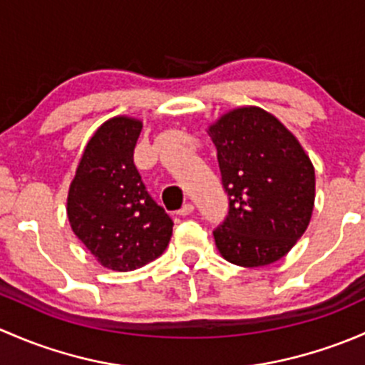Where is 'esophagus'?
Returning <instances> with one entry per match:
<instances>
[{"instance_id": "esophagus-1", "label": "esophagus", "mask_w": 365, "mask_h": 365, "mask_svg": "<svg viewBox=\"0 0 365 365\" xmlns=\"http://www.w3.org/2000/svg\"><path fill=\"white\" fill-rule=\"evenodd\" d=\"M193 210H195L193 204H190V202H187V204H184L182 207L178 210V214H179V216H182V217H184V216H190V214L193 212Z\"/></svg>"}]
</instances>
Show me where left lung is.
Listing matches in <instances>:
<instances>
[{
	"instance_id": "8db88e82",
	"label": "left lung",
	"mask_w": 365,
	"mask_h": 365,
	"mask_svg": "<svg viewBox=\"0 0 365 365\" xmlns=\"http://www.w3.org/2000/svg\"><path fill=\"white\" fill-rule=\"evenodd\" d=\"M228 216L212 232L221 257L269 265L302 237L314 207V168L299 140L260 107H240L209 126Z\"/></svg>"
}]
</instances>
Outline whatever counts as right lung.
Wrapping results in <instances>:
<instances>
[{
    "instance_id": "add662e5",
    "label": "right lung",
    "mask_w": 365,
    "mask_h": 365,
    "mask_svg": "<svg viewBox=\"0 0 365 365\" xmlns=\"http://www.w3.org/2000/svg\"><path fill=\"white\" fill-rule=\"evenodd\" d=\"M140 131L142 123L126 115L105 121L86 145L66 200L73 234L101 265L118 272L156 260L174 227L133 163Z\"/></svg>"
}]
</instances>
